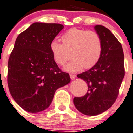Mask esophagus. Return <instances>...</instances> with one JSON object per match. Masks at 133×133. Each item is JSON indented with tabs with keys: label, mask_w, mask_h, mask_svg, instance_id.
<instances>
[{
	"label": "esophagus",
	"mask_w": 133,
	"mask_h": 133,
	"mask_svg": "<svg viewBox=\"0 0 133 133\" xmlns=\"http://www.w3.org/2000/svg\"><path fill=\"white\" fill-rule=\"evenodd\" d=\"M70 78H71V79H74L76 78V76L75 75V74H70Z\"/></svg>",
	"instance_id": "1"
}]
</instances>
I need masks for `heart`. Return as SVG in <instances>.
<instances>
[{"label":"heart","mask_w":133,"mask_h":133,"mask_svg":"<svg viewBox=\"0 0 133 133\" xmlns=\"http://www.w3.org/2000/svg\"><path fill=\"white\" fill-rule=\"evenodd\" d=\"M61 40L62 44L56 40L51 42L50 52L60 65H63L71 56L72 60L64 68L68 72H76L83 68L90 69L100 59L102 40L97 32L71 28L62 35Z\"/></svg>","instance_id":"1"}]
</instances>
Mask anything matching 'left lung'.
Returning a JSON list of instances; mask_svg holds the SVG:
<instances>
[{"instance_id":"left-lung-1","label":"left lung","mask_w":133,"mask_h":133,"mask_svg":"<svg viewBox=\"0 0 133 133\" xmlns=\"http://www.w3.org/2000/svg\"><path fill=\"white\" fill-rule=\"evenodd\" d=\"M94 28L102 40L101 57L91 69L77 75L87 82L88 89L85 95L73 100L79 111L90 116H97L111 107L119 94L125 73L120 42L103 26L96 25Z\"/></svg>"}]
</instances>
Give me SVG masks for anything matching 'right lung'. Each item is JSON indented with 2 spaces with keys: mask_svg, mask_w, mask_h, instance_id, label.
Segmentation results:
<instances>
[{
  "mask_svg": "<svg viewBox=\"0 0 133 133\" xmlns=\"http://www.w3.org/2000/svg\"><path fill=\"white\" fill-rule=\"evenodd\" d=\"M63 28L61 24L34 23L16 40L8 61L7 83L13 99L26 111L38 113L46 109L55 91L71 81L50 49Z\"/></svg>",
  "mask_w": 133,
  "mask_h": 133,
  "instance_id": "1",
  "label": "right lung"
}]
</instances>
